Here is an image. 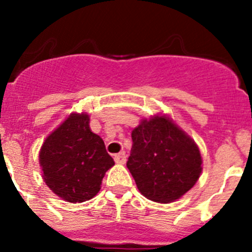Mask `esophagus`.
I'll use <instances>...</instances> for the list:
<instances>
[{"mask_svg":"<svg viewBox=\"0 0 252 252\" xmlns=\"http://www.w3.org/2000/svg\"><path fill=\"white\" fill-rule=\"evenodd\" d=\"M115 161L117 164H125L126 162V154L125 153H120L117 155H115Z\"/></svg>","mask_w":252,"mask_h":252,"instance_id":"34e87169","label":"esophagus"}]
</instances>
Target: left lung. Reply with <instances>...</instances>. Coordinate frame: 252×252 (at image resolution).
Returning a JSON list of instances; mask_svg holds the SVG:
<instances>
[{
	"instance_id": "left-lung-1",
	"label": "left lung",
	"mask_w": 252,
	"mask_h": 252,
	"mask_svg": "<svg viewBox=\"0 0 252 252\" xmlns=\"http://www.w3.org/2000/svg\"><path fill=\"white\" fill-rule=\"evenodd\" d=\"M127 168L144 197L169 203L197 183L202 157L197 144L166 116L142 120L131 133Z\"/></svg>"
}]
</instances>
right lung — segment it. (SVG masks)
I'll return each mask as SVG.
<instances>
[{"mask_svg":"<svg viewBox=\"0 0 252 252\" xmlns=\"http://www.w3.org/2000/svg\"><path fill=\"white\" fill-rule=\"evenodd\" d=\"M46 186L70 203L88 201L99 192L106 171L115 165L104 142L90 128V116L72 113L40 149Z\"/></svg>","mask_w":252,"mask_h":252,"instance_id":"obj_1","label":"right lung"}]
</instances>
